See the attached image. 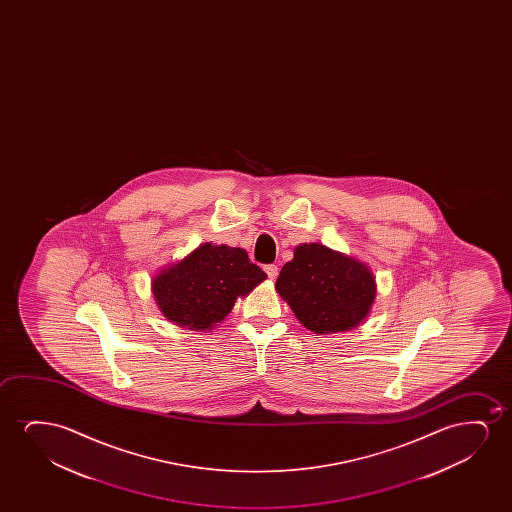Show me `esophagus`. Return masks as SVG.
<instances>
[{"mask_svg":"<svg viewBox=\"0 0 512 512\" xmlns=\"http://www.w3.org/2000/svg\"><path fill=\"white\" fill-rule=\"evenodd\" d=\"M266 269L267 276H269V280H276L278 278V266H274V264H269V266L264 267Z\"/></svg>","mask_w":512,"mask_h":512,"instance_id":"34e87169","label":"esophagus"}]
</instances>
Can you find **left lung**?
Here are the masks:
<instances>
[{
  "label": "left lung",
  "mask_w": 512,
  "mask_h": 512,
  "mask_svg": "<svg viewBox=\"0 0 512 512\" xmlns=\"http://www.w3.org/2000/svg\"><path fill=\"white\" fill-rule=\"evenodd\" d=\"M276 290L316 334L357 327L376 297L369 267L318 243L295 248L294 259L281 267Z\"/></svg>",
  "instance_id": "8db88e82"
}]
</instances>
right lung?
<instances>
[{
  "label": "right lung",
  "mask_w": 512,
  "mask_h": 512,
  "mask_svg": "<svg viewBox=\"0 0 512 512\" xmlns=\"http://www.w3.org/2000/svg\"><path fill=\"white\" fill-rule=\"evenodd\" d=\"M266 278L245 250L206 243L154 278L152 292L168 320L206 330L222 322L236 299Z\"/></svg>",
  "instance_id": "add662e5"
}]
</instances>
